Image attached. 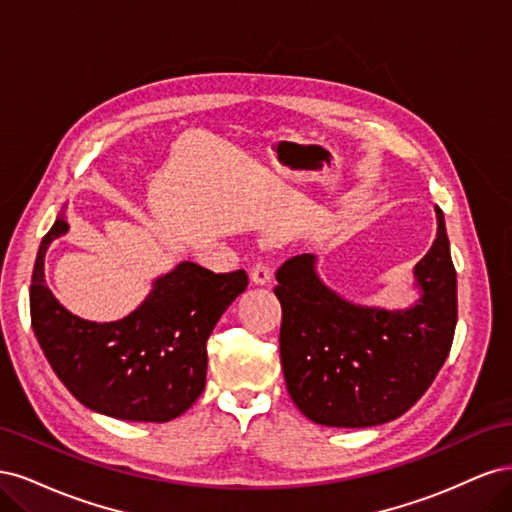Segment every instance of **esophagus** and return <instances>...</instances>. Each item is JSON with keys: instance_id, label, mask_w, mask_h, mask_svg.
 I'll return each mask as SVG.
<instances>
[{"instance_id": "obj_1", "label": "esophagus", "mask_w": 512, "mask_h": 512, "mask_svg": "<svg viewBox=\"0 0 512 512\" xmlns=\"http://www.w3.org/2000/svg\"><path fill=\"white\" fill-rule=\"evenodd\" d=\"M250 280L254 286H269L271 282V271L265 265H254L250 269Z\"/></svg>"}]
</instances>
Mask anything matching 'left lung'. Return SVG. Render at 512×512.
Segmentation results:
<instances>
[{
	"label": "left lung",
	"instance_id": "1",
	"mask_svg": "<svg viewBox=\"0 0 512 512\" xmlns=\"http://www.w3.org/2000/svg\"><path fill=\"white\" fill-rule=\"evenodd\" d=\"M436 220V239L412 269L408 307L346 299L324 284L316 254L277 271L284 380L309 421L350 429L395 421L438 376L455 335L457 273L440 207Z\"/></svg>",
	"mask_w": 512,
	"mask_h": 512
}]
</instances>
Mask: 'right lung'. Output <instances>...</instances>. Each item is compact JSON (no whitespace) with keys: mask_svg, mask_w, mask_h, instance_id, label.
I'll return each mask as SVG.
<instances>
[{"mask_svg":"<svg viewBox=\"0 0 512 512\" xmlns=\"http://www.w3.org/2000/svg\"><path fill=\"white\" fill-rule=\"evenodd\" d=\"M66 209L40 243L29 288L32 327L46 361L89 410L119 421H173L205 391L207 339L245 292V271L218 275L181 260L151 282L128 316L85 320L61 305L44 280L46 252L70 232Z\"/></svg>","mask_w":512,"mask_h":512,"instance_id":"1","label":"right lung"}]
</instances>
